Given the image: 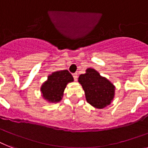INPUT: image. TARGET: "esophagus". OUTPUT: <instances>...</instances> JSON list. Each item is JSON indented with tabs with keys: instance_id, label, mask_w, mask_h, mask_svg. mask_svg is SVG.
I'll use <instances>...</instances> for the list:
<instances>
[{
	"instance_id": "34e87169",
	"label": "esophagus",
	"mask_w": 148,
	"mask_h": 148,
	"mask_svg": "<svg viewBox=\"0 0 148 148\" xmlns=\"http://www.w3.org/2000/svg\"><path fill=\"white\" fill-rule=\"evenodd\" d=\"M77 75L78 74H77V73H74V74H73V77H74V80H77Z\"/></svg>"
}]
</instances>
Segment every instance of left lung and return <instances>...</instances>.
Instances as JSON below:
<instances>
[{
    "label": "left lung",
    "instance_id": "left-lung-1",
    "mask_svg": "<svg viewBox=\"0 0 148 148\" xmlns=\"http://www.w3.org/2000/svg\"><path fill=\"white\" fill-rule=\"evenodd\" d=\"M78 82L82 86L87 103L93 107L103 109L111 103L115 94V86L106 78L93 68L80 74Z\"/></svg>",
    "mask_w": 148,
    "mask_h": 148
}]
</instances>
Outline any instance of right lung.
Here are the masks:
<instances>
[{
	"mask_svg": "<svg viewBox=\"0 0 148 148\" xmlns=\"http://www.w3.org/2000/svg\"><path fill=\"white\" fill-rule=\"evenodd\" d=\"M74 78L67 70L53 72L41 87L42 97L50 103H58L62 99L64 90Z\"/></svg>",
	"mask_w": 148,
	"mask_h": 148,
	"instance_id": "right-lung-1",
	"label": "right lung"
}]
</instances>
